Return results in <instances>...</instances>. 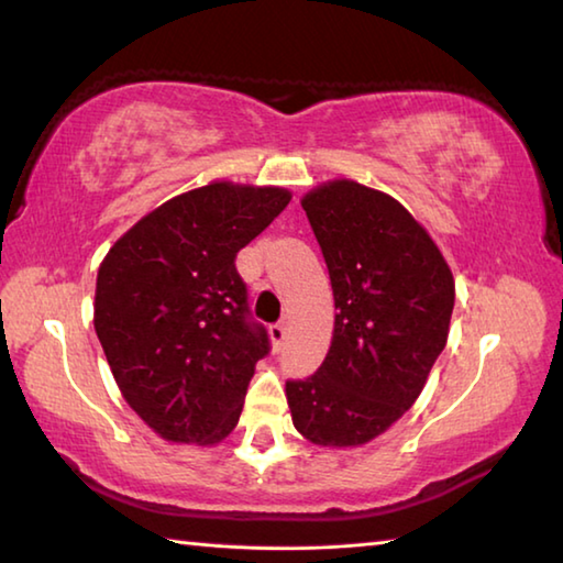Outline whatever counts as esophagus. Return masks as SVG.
I'll return each mask as SVG.
<instances>
[{
	"label": "esophagus",
	"instance_id": "34e87169",
	"mask_svg": "<svg viewBox=\"0 0 563 563\" xmlns=\"http://www.w3.org/2000/svg\"><path fill=\"white\" fill-rule=\"evenodd\" d=\"M271 340L275 344V350H280V346L285 344V340H288V327H285V322H275L271 327Z\"/></svg>",
	"mask_w": 563,
	"mask_h": 563
}]
</instances>
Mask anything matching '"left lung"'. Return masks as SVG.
<instances>
[{
    "label": "left lung",
    "mask_w": 563,
    "mask_h": 563,
    "mask_svg": "<svg viewBox=\"0 0 563 563\" xmlns=\"http://www.w3.org/2000/svg\"><path fill=\"white\" fill-rule=\"evenodd\" d=\"M330 273L334 334L312 376L285 382L292 423L317 445H362L413 406L441 356L455 283L401 203L336 179L302 199Z\"/></svg>",
    "instance_id": "8db88e82"
}]
</instances>
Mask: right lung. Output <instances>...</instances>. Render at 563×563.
I'll return each instance as SVG.
<instances>
[{
	"label": "right lung",
	"instance_id": "1",
	"mask_svg": "<svg viewBox=\"0 0 563 563\" xmlns=\"http://www.w3.org/2000/svg\"><path fill=\"white\" fill-rule=\"evenodd\" d=\"M288 201L278 187L213 181L140 219L100 263L96 334L132 411L167 441L213 445L236 428L271 352L236 253Z\"/></svg>",
	"mask_w": 563,
	"mask_h": 563
}]
</instances>
